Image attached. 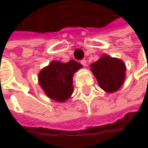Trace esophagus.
Here are the masks:
<instances>
[{
    "instance_id": "obj_1",
    "label": "esophagus",
    "mask_w": 148,
    "mask_h": 148,
    "mask_svg": "<svg viewBox=\"0 0 148 148\" xmlns=\"http://www.w3.org/2000/svg\"><path fill=\"white\" fill-rule=\"evenodd\" d=\"M80 63H81L84 67H86V60H85V59L81 60V61H80Z\"/></svg>"
}]
</instances>
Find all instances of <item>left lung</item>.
Returning <instances> with one entry per match:
<instances>
[{"label":"left lung","mask_w":148,"mask_h":148,"mask_svg":"<svg viewBox=\"0 0 148 148\" xmlns=\"http://www.w3.org/2000/svg\"><path fill=\"white\" fill-rule=\"evenodd\" d=\"M91 71L104 92H115L124 83L126 79V65L118 58L103 54L91 64Z\"/></svg>","instance_id":"obj_1"}]
</instances>
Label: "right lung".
I'll list each match as a JSON object with an SVG mask.
<instances>
[{
	"instance_id": "1",
	"label": "right lung",
	"mask_w": 148,
	"mask_h": 148,
	"mask_svg": "<svg viewBox=\"0 0 148 148\" xmlns=\"http://www.w3.org/2000/svg\"><path fill=\"white\" fill-rule=\"evenodd\" d=\"M82 68L74 60L69 62H51L38 74V83L46 96L56 102L63 103L74 92V74Z\"/></svg>"
}]
</instances>
